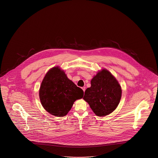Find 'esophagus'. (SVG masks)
Masks as SVG:
<instances>
[{"label": "esophagus", "instance_id": "esophagus-1", "mask_svg": "<svg viewBox=\"0 0 158 158\" xmlns=\"http://www.w3.org/2000/svg\"><path fill=\"white\" fill-rule=\"evenodd\" d=\"M81 89H82L83 90L84 92L85 91V87H81Z\"/></svg>", "mask_w": 158, "mask_h": 158}]
</instances>
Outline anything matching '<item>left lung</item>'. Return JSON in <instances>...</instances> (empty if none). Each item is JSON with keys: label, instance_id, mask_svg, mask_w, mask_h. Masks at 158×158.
<instances>
[{"label": "left lung", "instance_id": "left-lung-1", "mask_svg": "<svg viewBox=\"0 0 158 158\" xmlns=\"http://www.w3.org/2000/svg\"><path fill=\"white\" fill-rule=\"evenodd\" d=\"M86 89L83 99L99 117L106 116L116 109L121 99V86L107 69L98 72Z\"/></svg>", "mask_w": 158, "mask_h": 158}]
</instances>
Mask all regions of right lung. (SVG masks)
Masks as SVG:
<instances>
[{
  "mask_svg": "<svg viewBox=\"0 0 158 158\" xmlns=\"http://www.w3.org/2000/svg\"><path fill=\"white\" fill-rule=\"evenodd\" d=\"M41 105L47 112L56 117L67 114L76 100L83 97L84 92L69 80L58 67L46 73L39 89Z\"/></svg>",
  "mask_w": 158,
  "mask_h": 158,
  "instance_id": "right-lung-1",
  "label": "right lung"
}]
</instances>
